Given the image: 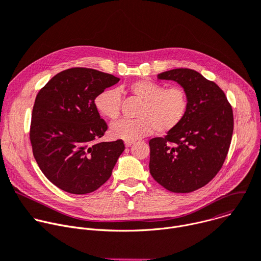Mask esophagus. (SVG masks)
Masks as SVG:
<instances>
[{
    "mask_svg": "<svg viewBox=\"0 0 261 261\" xmlns=\"http://www.w3.org/2000/svg\"><path fill=\"white\" fill-rule=\"evenodd\" d=\"M133 143H134V141H132V140H126V141H125V146H126L127 148H129V147H131V146L133 145Z\"/></svg>",
    "mask_w": 261,
    "mask_h": 261,
    "instance_id": "34e87169",
    "label": "esophagus"
}]
</instances>
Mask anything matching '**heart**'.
<instances>
[{
  "instance_id": "b5f03b06",
  "label": "heart",
  "mask_w": 261,
  "mask_h": 261,
  "mask_svg": "<svg viewBox=\"0 0 261 261\" xmlns=\"http://www.w3.org/2000/svg\"><path fill=\"white\" fill-rule=\"evenodd\" d=\"M129 91L143 104L139 107L136 120H120L111 125L110 133L115 138L132 140L151 134L167 133L178 127L188 108V96L181 86L165 88L162 84L138 80L131 83ZM94 104L98 111L109 120H116L121 112V96L116 89L101 91Z\"/></svg>"
}]
</instances>
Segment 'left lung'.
Masks as SVG:
<instances>
[{"label": "left lung", "mask_w": 261, "mask_h": 261, "mask_svg": "<svg viewBox=\"0 0 261 261\" xmlns=\"http://www.w3.org/2000/svg\"><path fill=\"white\" fill-rule=\"evenodd\" d=\"M157 78L180 84L187 92L188 108L178 127L149 141L150 173L170 192L192 193L223 167L233 133L232 107L215 82L194 69L175 68Z\"/></svg>", "instance_id": "left-lung-1"}]
</instances>
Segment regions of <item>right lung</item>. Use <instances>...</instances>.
<instances>
[{"mask_svg": "<svg viewBox=\"0 0 261 261\" xmlns=\"http://www.w3.org/2000/svg\"><path fill=\"white\" fill-rule=\"evenodd\" d=\"M120 79L97 69L60 72L37 93L30 141L43 175L62 191L85 195L102 186L125 150L124 141H97L107 130L94 104Z\"/></svg>", "mask_w": 261, "mask_h": 261, "instance_id": "1", "label": "right lung"}]
</instances>
